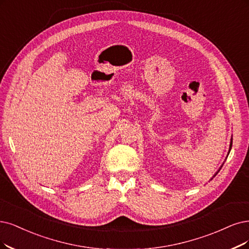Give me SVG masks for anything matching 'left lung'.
Returning a JSON list of instances; mask_svg holds the SVG:
<instances>
[{
    "label": "left lung",
    "mask_w": 249,
    "mask_h": 249,
    "mask_svg": "<svg viewBox=\"0 0 249 249\" xmlns=\"http://www.w3.org/2000/svg\"><path fill=\"white\" fill-rule=\"evenodd\" d=\"M232 142H233V140H232V139H231V142H230V148H229V153H228V155H229V154H230V151H231V149H232ZM223 165H224V164H223ZM223 165H222V166H220V168H222V167H223ZM220 168H219V169H218V170H217V171H216V172H215V173H214V176H213V178H214V177H215V176H216V174H217V173H218V171H219V170H220ZM213 178H211V179H213ZM211 179H210V180H211Z\"/></svg>",
    "instance_id": "1"
}]
</instances>
